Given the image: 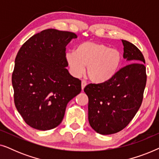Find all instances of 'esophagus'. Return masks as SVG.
<instances>
[{
	"label": "esophagus",
	"mask_w": 159,
	"mask_h": 159,
	"mask_svg": "<svg viewBox=\"0 0 159 159\" xmlns=\"http://www.w3.org/2000/svg\"><path fill=\"white\" fill-rule=\"evenodd\" d=\"M87 85V82L84 81V80H82V90H83L84 88H85V86Z\"/></svg>",
	"instance_id": "1"
}]
</instances>
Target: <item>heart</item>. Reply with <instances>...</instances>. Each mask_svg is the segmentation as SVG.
<instances>
[{
  "instance_id": "1",
  "label": "heart",
  "mask_w": 159,
  "mask_h": 159,
  "mask_svg": "<svg viewBox=\"0 0 159 159\" xmlns=\"http://www.w3.org/2000/svg\"><path fill=\"white\" fill-rule=\"evenodd\" d=\"M66 61L71 73L80 77L88 66L87 73L91 81L101 83L108 81L118 72L121 63V53L103 43L85 41L76 48L75 51L66 53Z\"/></svg>"
}]
</instances>
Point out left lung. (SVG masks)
I'll list each match as a JSON object with an SVG mask.
<instances>
[{"mask_svg":"<svg viewBox=\"0 0 159 159\" xmlns=\"http://www.w3.org/2000/svg\"><path fill=\"white\" fill-rule=\"evenodd\" d=\"M127 66L108 81L89 84L84 89L88 96V120L98 133H116L128 125L140 108L146 84L144 56L132 43L121 40Z\"/></svg>","mask_w":159,"mask_h":159,"instance_id":"obj_1","label":"left lung"}]
</instances>
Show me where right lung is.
<instances>
[{
	"label": "right lung",
	"instance_id": "right-lung-1",
	"mask_svg": "<svg viewBox=\"0 0 159 159\" xmlns=\"http://www.w3.org/2000/svg\"><path fill=\"white\" fill-rule=\"evenodd\" d=\"M77 34L48 29L22 45L12 74L16 108L26 123L39 130L59 125L67 103L81 92V81L66 69V46Z\"/></svg>",
	"mask_w": 159,
	"mask_h": 159
}]
</instances>
